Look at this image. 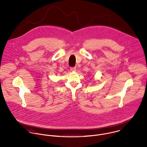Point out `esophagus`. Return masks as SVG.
<instances>
[{
	"label": "esophagus",
	"mask_w": 147,
	"mask_h": 147,
	"mask_svg": "<svg viewBox=\"0 0 147 147\" xmlns=\"http://www.w3.org/2000/svg\"><path fill=\"white\" fill-rule=\"evenodd\" d=\"M71 71H76V67H71L70 68Z\"/></svg>",
	"instance_id": "1"
}]
</instances>
